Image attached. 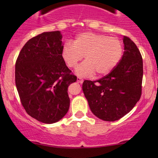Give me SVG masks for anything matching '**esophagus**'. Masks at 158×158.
Listing matches in <instances>:
<instances>
[{
	"mask_svg": "<svg viewBox=\"0 0 158 158\" xmlns=\"http://www.w3.org/2000/svg\"><path fill=\"white\" fill-rule=\"evenodd\" d=\"M77 81L79 83H80V84H81V83H83L84 80H83V79H81L80 77H77Z\"/></svg>",
	"mask_w": 158,
	"mask_h": 158,
	"instance_id": "1",
	"label": "esophagus"
}]
</instances>
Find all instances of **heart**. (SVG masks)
Masks as SVG:
<instances>
[{"label":"heart","instance_id":"b5f03b06","mask_svg":"<svg viewBox=\"0 0 158 158\" xmlns=\"http://www.w3.org/2000/svg\"><path fill=\"white\" fill-rule=\"evenodd\" d=\"M123 55V45L120 40L100 33L85 32L76 36L73 44L67 42L61 50V56L69 68H75L80 77L96 74L106 76L117 67Z\"/></svg>","mask_w":158,"mask_h":158}]
</instances>
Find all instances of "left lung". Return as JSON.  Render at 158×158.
<instances>
[{"instance_id":"8db88e82","label":"left lung","mask_w":158,"mask_h":158,"mask_svg":"<svg viewBox=\"0 0 158 158\" xmlns=\"http://www.w3.org/2000/svg\"><path fill=\"white\" fill-rule=\"evenodd\" d=\"M123 44L122 59L110 73L99 80H85L82 84L92 113L105 121L112 122L124 117L142 94V56L128 37H123Z\"/></svg>"}]
</instances>
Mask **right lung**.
Masks as SVG:
<instances>
[{
  "mask_svg": "<svg viewBox=\"0 0 158 158\" xmlns=\"http://www.w3.org/2000/svg\"><path fill=\"white\" fill-rule=\"evenodd\" d=\"M62 35L46 32L29 40L15 63V85L27 114L41 123L58 122L68 113V88L77 77L62 56Z\"/></svg>",
  "mask_w": 158,
  "mask_h": 158,
  "instance_id": "add662e5",
  "label": "right lung"
}]
</instances>
